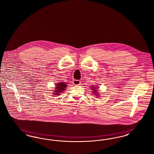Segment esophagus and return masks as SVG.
I'll use <instances>...</instances> for the list:
<instances>
[{
    "instance_id": "34e87169",
    "label": "esophagus",
    "mask_w": 154,
    "mask_h": 154,
    "mask_svg": "<svg viewBox=\"0 0 154 154\" xmlns=\"http://www.w3.org/2000/svg\"><path fill=\"white\" fill-rule=\"evenodd\" d=\"M73 82L74 85H78L81 84L80 81L77 80H74Z\"/></svg>"
}]
</instances>
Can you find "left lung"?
Instances as JSON below:
<instances>
[{
	"instance_id": "left-lung-1",
	"label": "left lung",
	"mask_w": 154,
	"mask_h": 154,
	"mask_svg": "<svg viewBox=\"0 0 154 154\" xmlns=\"http://www.w3.org/2000/svg\"><path fill=\"white\" fill-rule=\"evenodd\" d=\"M95 87H92V90L94 91V93H97V92H96V90H95Z\"/></svg>"
}]
</instances>
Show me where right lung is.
Listing matches in <instances>:
<instances>
[{
    "label": "right lung",
    "instance_id": "obj_1",
    "mask_svg": "<svg viewBox=\"0 0 154 154\" xmlns=\"http://www.w3.org/2000/svg\"><path fill=\"white\" fill-rule=\"evenodd\" d=\"M56 86L57 87H55L56 90H54L55 92L53 94H55V95H60V92H62L63 91L65 90V88H67L66 87L67 85H66V83H63V82H59L58 84H57Z\"/></svg>",
    "mask_w": 154,
    "mask_h": 154
}]
</instances>
